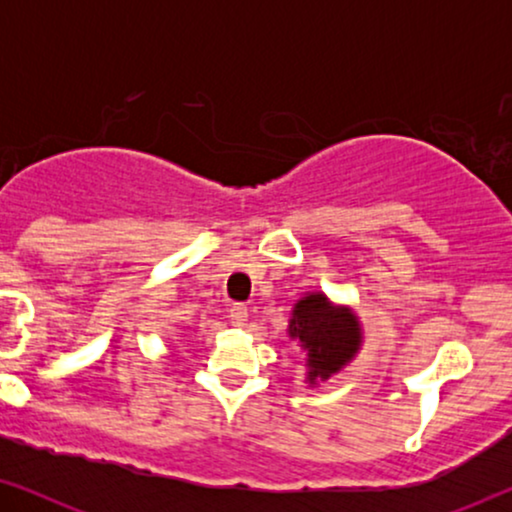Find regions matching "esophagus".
Listing matches in <instances>:
<instances>
[{
    "instance_id": "34e87169",
    "label": "esophagus",
    "mask_w": 512,
    "mask_h": 512,
    "mask_svg": "<svg viewBox=\"0 0 512 512\" xmlns=\"http://www.w3.org/2000/svg\"><path fill=\"white\" fill-rule=\"evenodd\" d=\"M247 319H249L247 305H242V303L230 305V321H233L235 326H244V324H247Z\"/></svg>"
}]
</instances>
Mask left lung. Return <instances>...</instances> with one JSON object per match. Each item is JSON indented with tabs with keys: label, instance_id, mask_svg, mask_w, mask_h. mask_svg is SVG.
<instances>
[{
	"label": "left lung",
	"instance_id": "left-lung-1",
	"mask_svg": "<svg viewBox=\"0 0 512 512\" xmlns=\"http://www.w3.org/2000/svg\"><path fill=\"white\" fill-rule=\"evenodd\" d=\"M289 335L307 352V382L328 380L359 352V319L349 307H333L324 293H307L293 307Z\"/></svg>",
	"mask_w": 512,
	"mask_h": 512
}]
</instances>
